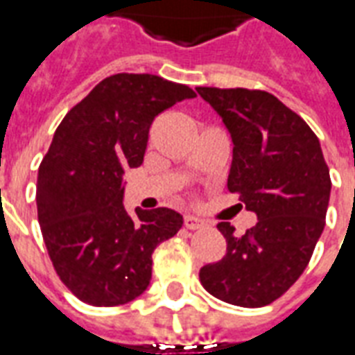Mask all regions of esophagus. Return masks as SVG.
<instances>
[{"label":"esophagus","mask_w":355,"mask_h":355,"mask_svg":"<svg viewBox=\"0 0 355 355\" xmlns=\"http://www.w3.org/2000/svg\"><path fill=\"white\" fill-rule=\"evenodd\" d=\"M184 226L188 228V230H201V228H205L207 224H205V220L198 218V216L186 215L184 216Z\"/></svg>","instance_id":"34e87169"}]
</instances>
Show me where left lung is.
<instances>
[{"mask_svg":"<svg viewBox=\"0 0 355 355\" xmlns=\"http://www.w3.org/2000/svg\"><path fill=\"white\" fill-rule=\"evenodd\" d=\"M223 117L234 142L228 190L259 223L236 236L216 228L226 254L200 270V282L228 304L261 308L279 298L312 259L325 228L331 177L320 140L302 117L257 89H196Z\"/></svg>","mask_w":355,"mask_h":355,"instance_id":"8db88e82","label":"left lung"}]
</instances>
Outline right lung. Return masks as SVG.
Here are the masks:
<instances>
[{"label": "right lung", "mask_w": 355, "mask_h": 355, "mask_svg": "<svg viewBox=\"0 0 355 355\" xmlns=\"http://www.w3.org/2000/svg\"><path fill=\"white\" fill-rule=\"evenodd\" d=\"M152 73H116L78 102L55 131L37 173V220L55 272L91 306L127 304L152 279V253L182 215L123 207V173L144 159L157 114L193 98Z\"/></svg>", "instance_id": "1"}]
</instances>
